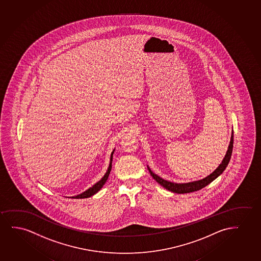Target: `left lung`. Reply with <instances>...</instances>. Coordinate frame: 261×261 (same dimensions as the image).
I'll use <instances>...</instances> for the list:
<instances>
[{"instance_id":"obj_1","label":"left lung","mask_w":261,"mask_h":261,"mask_svg":"<svg viewBox=\"0 0 261 261\" xmlns=\"http://www.w3.org/2000/svg\"><path fill=\"white\" fill-rule=\"evenodd\" d=\"M232 147H233V130L231 133L230 144H229V147H228L226 154L224 155L223 161H222L220 165H218V167L214 171L213 173H210V175L203 178L201 180H194V181L185 182V184H177V182H173V181H169V180H164L161 177L158 176V174H155V173H153L151 171L148 165H147V169L149 171L151 176L154 178V180H156L158 184H160L163 187L165 188L166 190L173 191L174 193L184 194V193H190V192H193V191H199V190H201L203 188L206 187V185L211 184L214 180H216L217 177L223 173L225 168L227 167L228 164H229L230 159H231Z\"/></svg>"}]
</instances>
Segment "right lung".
Masks as SVG:
<instances>
[{"label":"right lung","mask_w":261,"mask_h":261,"mask_svg":"<svg viewBox=\"0 0 261 261\" xmlns=\"http://www.w3.org/2000/svg\"><path fill=\"white\" fill-rule=\"evenodd\" d=\"M114 150H113L112 152V154H111L110 156V163H109V166H108V169H107V173H105V175H103L102 178H101V180H98L96 184H94L92 187L88 189L87 191H85L84 192H82L81 194L77 195V196H74V197H71L72 198H89V197H91L93 195L96 194L97 193L98 191L102 189L105 184L107 182V179H108V176H109V174H110L111 170H112V162H113V154H114Z\"/></svg>","instance_id":"right-lung-1"}]
</instances>
